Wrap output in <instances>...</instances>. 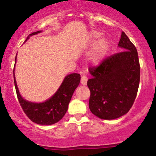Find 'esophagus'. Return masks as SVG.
I'll list each match as a JSON object with an SVG mask.
<instances>
[{"instance_id": "34e87169", "label": "esophagus", "mask_w": 156, "mask_h": 156, "mask_svg": "<svg viewBox=\"0 0 156 156\" xmlns=\"http://www.w3.org/2000/svg\"><path fill=\"white\" fill-rule=\"evenodd\" d=\"M87 82V77L86 75H82L81 78V83L83 85H86Z\"/></svg>"}]
</instances>
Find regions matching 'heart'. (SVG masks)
I'll list each match as a JSON object with an SVG mask.
<instances>
[{
	"instance_id": "b5f03b06",
	"label": "heart",
	"mask_w": 156,
	"mask_h": 156,
	"mask_svg": "<svg viewBox=\"0 0 156 156\" xmlns=\"http://www.w3.org/2000/svg\"><path fill=\"white\" fill-rule=\"evenodd\" d=\"M101 33L99 31H93L91 38L95 41L101 36ZM108 43L106 38H100L94 43L92 48L88 53V59L94 64H98L105 57L108 51Z\"/></svg>"
}]
</instances>
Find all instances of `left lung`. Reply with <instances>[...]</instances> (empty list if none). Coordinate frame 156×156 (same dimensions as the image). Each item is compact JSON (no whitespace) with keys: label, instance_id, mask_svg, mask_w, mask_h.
I'll return each instance as SVG.
<instances>
[{"label":"left lung","instance_id":"8db88e82","mask_svg":"<svg viewBox=\"0 0 156 156\" xmlns=\"http://www.w3.org/2000/svg\"><path fill=\"white\" fill-rule=\"evenodd\" d=\"M119 47L122 51L89 68L92 75L87 81L90 91L89 108L101 119L111 120L126 114L137 94L140 78L137 50L124 31Z\"/></svg>","mask_w":156,"mask_h":156}]
</instances>
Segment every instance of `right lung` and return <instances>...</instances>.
Here are the masks:
<instances>
[{
    "label": "right lung",
    "mask_w": 156,
    "mask_h": 156,
    "mask_svg": "<svg viewBox=\"0 0 156 156\" xmlns=\"http://www.w3.org/2000/svg\"><path fill=\"white\" fill-rule=\"evenodd\" d=\"M39 32H41V31L33 32L30 34V36ZM29 37H27V39ZM16 60V57L15 59V62ZM13 78H15L14 71ZM80 80L81 77L78 73L67 75L56 94L46 102L41 103H34L25 100L20 94L15 78L14 84L20 106L28 118L33 122L38 125H50L58 122L65 115L72 94L79 84Z\"/></svg>",
    "instance_id": "add662e5"
}]
</instances>
